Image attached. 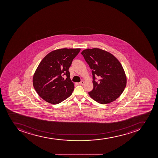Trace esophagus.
Instances as JSON below:
<instances>
[{
    "instance_id": "34e87169",
    "label": "esophagus",
    "mask_w": 158,
    "mask_h": 158,
    "mask_svg": "<svg viewBox=\"0 0 158 158\" xmlns=\"http://www.w3.org/2000/svg\"><path fill=\"white\" fill-rule=\"evenodd\" d=\"M84 81H81V82H80L79 83V84H80V85H83V84H84Z\"/></svg>"
}]
</instances>
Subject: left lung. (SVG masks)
I'll list each match as a JSON object with an SVG mask.
<instances>
[{
	"instance_id": "left-lung-1",
	"label": "left lung",
	"mask_w": 158,
	"mask_h": 158,
	"mask_svg": "<svg viewBox=\"0 0 158 158\" xmlns=\"http://www.w3.org/2000/svg\"><path fill=\"white\" fill-rule=\"evenodd\" d=\"M81 54L92 70L94 88L88 92L98 103L106 104L115 101L126 86L125 73L120 61L109 52L99 48L86 49ZM100 79L95 81V77Z\"/></svg>"
}]
</instances>
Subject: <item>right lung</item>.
<instances>
[{
	"instance_id": "add662e5",
	"label": "right lung",
	"mask_w": 158,
	"mask_h": 158,
	"mask_svg": "<svg viewBox=\"0 0 158 158\" xmlns=\"http://www.w3.org/2000/svg\"><path fill=\"white\" fill-rule=\"evenodd\" d=\"M80 51V48L57 49L41 60L34 75L33 84L42 99L56 105L71 95L74 85L70 79L69 69ZM64 75L66 76L65 80Z\"/></svg>"
}]
</instances>
